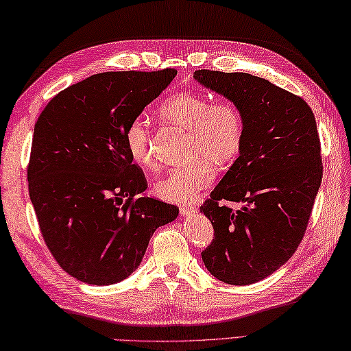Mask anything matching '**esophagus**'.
<instances>
[{"label": "esophagus", "instance_id": "esophagus-1", "mask_svg": "<svg viewBox=\"0 0 351 351\" xmlns=\"http://www.w3.org/2000/svg\"><path fill=\"white\" fill-rule=\"evenodd\" d=\"M180 211L182 215H189V214H193L197 211V208L195 205H181L180 206Z\"/></svg>", "mask_w": 351, "mask_h": 351}]
</instances>
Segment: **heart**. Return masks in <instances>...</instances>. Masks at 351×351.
<instances>
[{
    "label": "heart",
    "mask_w": 351,
    "mask_h": 351,
    "mask_svg": "<svg viewBox=\"0 0 351 351\" xmlns=\"http://www.w3.org/2000/svg\"><path fill=\"white\" fill-rule=\"evenodd\" d=\"M164 122L189 131L187 154L195 156L180 167L167 170L154 185V193L175 204L189 202L214 180V166L232 162L244 141L241 108L228 98L211 99L202 93L184 92L170 96L158 107ZM125 147L131 158L143 167H154L151 130L143 117H134L123 131Z\"/></svg>",
    "instance_id": "heart-1"
}]
</instances>
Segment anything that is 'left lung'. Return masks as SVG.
<instances>
[{"instance_id": "1", "label": "left lung", "mask_w": 351, "mask_h": 351, "mask_svg": "<svg viewBox=\"0 0 351 351\" xmlns=\"http://www.w3.org/2000/svg\"><path fill=\"white\" fill-rule=\"evenodd\" d=\"M244 116L240 156L200 205L214 228L202 261L229 285L265 279L294 255L322 185V143L303 98L241 72L195 71ZM225 202L241 205L234 210Z\"/></svg>"}]
</instances>
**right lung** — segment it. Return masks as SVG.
Returning a JSON list of instances; mask_svg holds the SVG:
<instances>
[{
  "label": "right lung",
  "mask_w": 351,
  "mask_h": 351,
  "mask_svg": "<svg viewBox=\"0 0 351 351\" xmlns=\"http://www.w3.org/2000/svg\"><path fill=\"white\" fill-rule=\"evenodd\" d=\"M176 69L104 72L57 93L34 125L27 166L29 199L43 241L63 270L111 285L136 270L156 228L178 206L140 197L147 181L123 131Z\"/></svg>",
  "instance_id": "obj_1"
}]
</instances>
